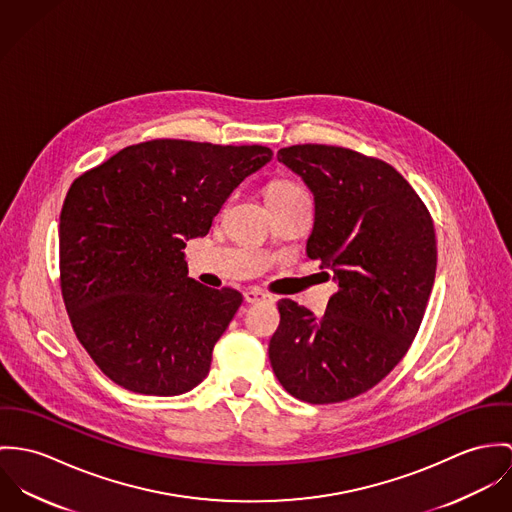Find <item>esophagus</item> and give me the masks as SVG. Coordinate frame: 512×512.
Masks as SVG:
<instances>
[{"label": "esophagus", "mask_w": 512, "mask_h": 512, "mask_svg": "<svg viewBox=\"0 0 512 512\" xmlns=\"http://www.w3.org/2000/svg\"><path fill=\"white\" fill-rule=\"evenodd\" d=\"M243 296H245V302H249V304L261 302V300H273V296H271L269 292H263V290H259V288H247V290L243 292Z\"/></svg>", "instance_id": "obj_1"}]
</instances>
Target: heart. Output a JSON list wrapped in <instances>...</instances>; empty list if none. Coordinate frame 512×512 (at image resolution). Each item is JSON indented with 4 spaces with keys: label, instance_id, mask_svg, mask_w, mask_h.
<instances>
[{
    "label": "heart",
    "instance_id": "b5f03b06",
    "mask_svg": "<svg viewBox=\"0 0 512 512\" xmlns=\"http://www.w3.org/2000/svg\"><path fill=\"white\" fill-rule=\"evenodd\" d=\"M300 194H306L304 188L292 180H275L267 186V202H275V200H288V198H294V196H300Z\"/></svg>",
    "mask_w": 512,
    "mask_h": 512
}]
</instances>
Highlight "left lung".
<instances>
[{"label":"left lung","mask_w":512,"mask_h":512,"mask_svg":"<svg viewBox=\"0 0 512 512\" xmlns=\"http://www.w3.org/2000/svg\"><path fill=\"white\" fill-rule=\"evenodd\" d=\"M277 159L314 194L306 253L334 271L338 292L320 320L290 298L279 300L269 359L292 397L343 402L381 383L416 338L436 277L434 222L414 188L381 159L312 143L284 147Z\"/></svg>","instance_id":"obj_1"}]
</instances>
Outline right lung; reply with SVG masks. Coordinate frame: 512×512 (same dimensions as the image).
<instances>
[{
	"instance_id": "right-lung-1",
	"label": "right lung",
	"mask_w": 512,
	"mask_h": 512,
	"mask_svg": "<svg viewBox=\"0 0 512 512\" xmlns=\"http://www.w3.org/2000/svg\"><path fill=\"white\" fill-rule=\"evenodd\" d=\"M271 159L263 145L153 139L72 182L58 226L60 290L76 338L119 387L172 397L206 379L243 296L190 279L182 249Z\"/></svg>"
}]
</instances>
